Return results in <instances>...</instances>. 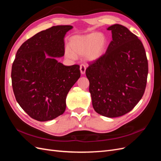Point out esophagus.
<instances>
[{
  "label": "esophagus",
  "instance_id": "esophagus-1",
  "mask_svg": "<svg viewBox=\"0 0 161 161\" xmlns=\"http://www.w3.org/2000/svg\"><path fill=\"white\" fill-rule=\"evenodd\" d=\"M80 70L82 75H85V71H86V66L83 64H80Z\"/></svg>",
  "mask_w": 161,
  "mask_h": 161
}]
</instances>
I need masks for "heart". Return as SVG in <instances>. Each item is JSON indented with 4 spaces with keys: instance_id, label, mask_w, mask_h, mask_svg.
I'll return each instance as SVG.
<instances>
[{
    "instance_id": "b5f03b06",
    "label": "heart",
    "mask_w": 161,
    "mask_h": 161,
    "mask_svg": "<svg viewBox=\"0 0 161 161\" xmlns=\"http://www.w3.org/2000/svg\"><path fill=\"white\" fill-rule=\"evenodd\" d=\"M69 49L65 50V56L74 59L76 55H83L90 62L103 56L108 47V39L103 33L92 32L83 36H75L70 39Z\"/></svg>"
}]
</instances>
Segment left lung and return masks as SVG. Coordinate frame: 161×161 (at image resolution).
Listing matches in <instances>:
<instances>
[{"label": "left lung", "mask_w": 161, "mask_h": 161, "mask_svg": "<svg viewBox=\"0 0 161 161\" xmlns=\"http://www.w3.org/2000/svg\"><path fill=\"white\" fill-rule=\"evenodd\" d=\"M112 41L100 59L89 63L86 76L95 111L108 118L126 114L144 93L148 65L142 43L125 27L108 28Z\"/></svg>", "instance_id": "8db88e82"}]
</instances>
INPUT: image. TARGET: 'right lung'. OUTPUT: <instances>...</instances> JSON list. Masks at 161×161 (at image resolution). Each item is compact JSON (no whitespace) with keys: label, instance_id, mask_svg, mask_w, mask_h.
<instances>
[{"label":"right lung","instance_id":"add662e5","mask_svg":"<svg viewBox=\"0 0 161 161\" xmlns=\"http://www.w3.org/2000/svg\"><path fill=\"white\" fill-rule=\"evenodd\" d=\"M71 25L53 26L24 42L11 70L14 97L31 118L46 121L64 114L68 92L80 76V66H64V38Z\"/></svg>","mask_w":161,"mask_h":161}]
</instances>
